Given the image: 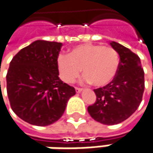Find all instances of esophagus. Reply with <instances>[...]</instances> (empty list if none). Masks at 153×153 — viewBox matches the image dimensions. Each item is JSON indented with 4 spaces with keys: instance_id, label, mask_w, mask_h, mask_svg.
I'll return each mask as SVG.
<instances>
[{
    "instance_id": "esophagus-1",
    "label": "esophagus",
    "mask_w": 153,
    "mask_h": 153,
    "mask_svg": "<svg viewBox=\"0 0 153 153\" xmlns=\"http://www.w3.org/2000/svg\"><path fill=\"white\" fill-rule=\"evenodd\" d=\"M82 90H83V88H75L76 93H80Z\"/></svg>"
}]
</instances>
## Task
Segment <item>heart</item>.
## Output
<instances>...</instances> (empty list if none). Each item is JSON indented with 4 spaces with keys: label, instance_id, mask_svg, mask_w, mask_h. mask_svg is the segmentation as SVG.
I'll return each instance as SVG.
<instances>
[{
    "label": "heart",
    "instance_id": "obj_1",
    "mask_svg": "<svg viewBox=\"0 0 153 153\" xmlns=\"http://www.w3.org/2000/svg\"><path fill=\"white\" fill-rule=\"evenodd\" d=\"M119 64L120 58L116 49L94 44L76 45L68 55L59 54L57 59L58 70L64 81L74 82L82 68L84 80L97 88L104 87L113 80Z\"/></svg>",
    "mask_w": 153,
    "mask_h": 153
}]
</instances>
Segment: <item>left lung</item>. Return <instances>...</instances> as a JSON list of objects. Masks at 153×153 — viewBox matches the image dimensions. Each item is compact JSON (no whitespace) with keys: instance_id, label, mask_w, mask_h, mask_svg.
Segmentation results:
<instances>
[{"instance_id":"left-lung-1","label":"left lung","mask_w":153,"mask_h":153,"mask_svg":"<svg viewBox=\"0 0 153 153\" xmlns=\"http://www.w3.org/2000/svg\"><path fill=\"white\" fill-rule=\"evenodd\" d=\"M110 45L120 56L117 74L109 84L94 90L96 101L88 108L92 118L107 125L130 117L141 103L145 90V72L139 57L117 42Z\"/></svg>"}]
</instances>
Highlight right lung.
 Listing matches in <instances>:
<instances>
[{
	"label": "right lung",
	"mask_w": 153,
	"mask_h": 153,
	"mask_svg": "<svg viewBox=\"0 0 153 153\" xmlns=\"http://www.w3.org/2000/svg\"><path fill=\"white\" fill-rule=\"evenodd\" d=\"M61 46V43L36 40L10 62L6 76L10 107L30 124L47 126L57 122L76 93L59 78L57 59Z\"/></svg>",
	"instance_id": "right-lung-1"
}]
</instances>
